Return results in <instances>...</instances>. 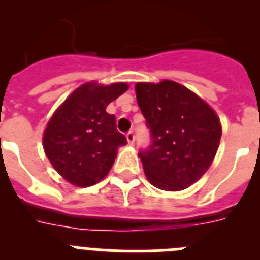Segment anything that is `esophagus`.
I'll use <instances>...</instances> for the list:
<instances>
[{"instance_id": "obj_1", "label": "esophagus", "mask_w": 260, "mask_h": 260, "mask_svg": "<svg viewBox=\"0 0 260 260\" xmlns=\"http://www.w3.org/2000/svg\"><path fill=\"white\" fill-rule=\"evenodd\" d=\"M126 139H127L128 144H134V142H135V135H134V133H133V132H128L127 134H126Z\"/></svg>"}]
</instances>
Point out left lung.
<instances>
[{
	"mask_svg": "<svg viewBox=\"0 0 260 260\" xmlns=\"http://www.w3.org/2000/svg\"><path fill=\"white\" fill-rule=\"evenodd\" d=\"M135 93L151 133L150 147L139 152L147 178L165 191L189 187L215 158L221 138L219 117L173 80L137 83Z\"/></svg>",
	"mask_w": 260,
	"mask_h": 260,
	"instance_id": "8db88e82",
	"label": "left lung"
}]
</instances>
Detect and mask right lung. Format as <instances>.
<instances>
[{"mask_svg":"<svg viewBox=\"0 0 260 260\" xmlns=\"http://www.w3.org/2000/svg\"><path fill=\"white\" fill-rule=\"evenodd\" d=\"M127 88L126 83L82 84L49 119L43 137L45 155L68 182L88 187L109 173L118 147L127 141L105 108Z\"/></svg>","mask_w":260,"mask_h":260,"instance_id":"obj_1","label":"right lung"}]
</instances>
